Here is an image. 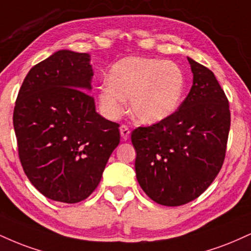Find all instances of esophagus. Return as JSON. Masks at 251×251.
I'll return each instance as SVG.
<instances>
[{"label":"esophagus","instance_id":"1","mask_svg":"<svg viewBox=\"0 0 251 251\" xmlns=\"http://www.w3.org/2000/svg\"><path fill=\"white\" fill-rule=\"evenodd\" d=\"M119 129H120V134H122L123 140H127L128 137H129V133H131L129 128L126 125H122V126H120Z\"/></svg>","mask_w":251,"mask_h":251}]
</instances>
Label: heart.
I'll use <instances>...</instances> for the list:
<instances>
[{
	"mask_svg": "<svg viewBox=\"0 0 251 251\" xmlns=\"http://www.w3.org/2000/svg\"><path fill=\"white\" fill-rule=\"evenodd\" d=\"M185 89L183 72L176 64L147 57H127L111 68L101 84L98 101L101 112L114 119L129 100L132 117L141 124L167 119L179 107Z\"/></svg>",
	"mask_w": 251,
	"mask_h": 251,
	"instance_id": "b5f03b06",
	"label": "heart"
}]
</instances>
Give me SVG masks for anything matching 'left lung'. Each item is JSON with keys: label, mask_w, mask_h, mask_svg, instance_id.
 I'll return each mask as SVG.
<instances>
[{"label": "left lung", "mask_w": 251, "mask_h": 251, "mask_svg": "<svg viewBox=\"0 0 251 251\" xmlns=\"http://www.w3.org/2000/svg\"><path fill=\"white\" fill-rule=\"evenodd\" d=\"M193 85L175 112L133 129L137 180L162 206L188 203L203 193L225 161L230 111L213 71L188 57Z\"/></svg>", "instance_id": "left-lung-1"}]
</instances>
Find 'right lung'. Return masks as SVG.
<instances>
[{"mask_svg": "<svg viewBox=\"0 0 251 251\" xmlns=\"http://www.w3.org/2000/svg\"><path fill=\"white\" fill-rule=\"evenodd\" d=\"M92 76L89 53L59 50L32 66L17 95L13 122L21 165L50 200L89 198L119 145V124L97 113L85 92Z\"/></svg>", "mask_w": 251, "mask_h": 251, "instance_id": "1", "label": "right lung"}]
</instances>
